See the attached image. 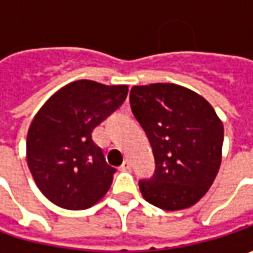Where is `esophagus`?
<instances>
[{"label":"esophagus","instance_id":"1","mask_svg":"<svg viewBox=\"0 0 253 253\" xmlns=\"http://www.w3.org/2000/svg\"><path fill=\"white\" fill-rule=\"evenodd\" d=\"M131 169V162L128 161V159H125V161L122 162V165L120 166V170H129Z\"/></svg>","mask_w":253,"mask_h":253}]
</instances>
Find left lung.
<instances>
[{"label":"left lung","mask_w":253,"mask_h":253,"mask_svg":"<svg viewBox=\"0 0 253 253\" xmlns=\"http://www.w3.org/2000/svg\"><path fill=\"white\" fill-rule=\"evenodd\" d=\"M129 102L156 165L151 179L139 180L143 199L166 211L194 206L221 165L224 126L214 108L197 92L169 83L133 85Z\"/></svg>","instance_id":"8db88e82"}]
</instances>
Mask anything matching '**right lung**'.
<instances>
[{
  "label": "right lung",
  "instance_id": "add662e5",
  "mask_svg": "<svg viewBox=\"0 0 253 253\" xmlns=\"http://www.w3.org/2000/svg\"><path fill=\"white\" fill-rule=\"evenodd\" d=\"M128 85L79 80L64 85L35 115L26 159L46 199L66 210H85L105 196L117 170L92 141V129L125 101Z\"/></svg>",
  "mask_w": 253,
  "mask_h": 253
}]
</instances>
